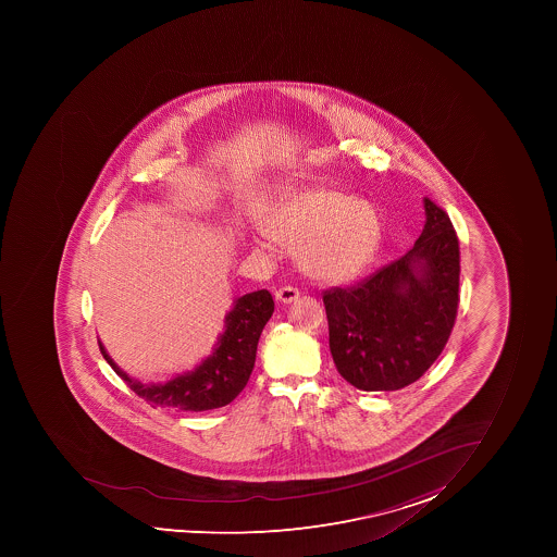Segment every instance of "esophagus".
Returning a JSON list of instances; mask_svg holds the SVG:
<instances>
[{
    "label": "esophagus",
    "instance_id": "1",
    "mask_svg": "<svg viewBox=\"0 0 557 557\" xmlns=\"http://www.w3.org/2000/svg\"><path fill=\"white\" fill-rule=\"evenodd\" d=\"M275 298H277V301H282V304H293V301L299 298V290L294 287H283L275 293Z\"/></svg>",
    "mask_w": 557,
    "mask_h": 557
}]
</instances>
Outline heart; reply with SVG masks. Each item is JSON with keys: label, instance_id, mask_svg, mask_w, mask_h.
Returning a JSON list of instances; mask_svg holds the SVG:
<instances>
[{"label": "heart", "instance_id": "obj_1", "mask_svg": "<svg viewBox=\"0 0 557 557\" xmlns=\"http://www.w3.org/2000/svg\"><path fill=\"white\" fill-rule=\"evenodd\" d=\"M269 228L282 242L299 243L305 272L325 283L350 282L363 274L383 239L374 205L329 187L287 194L272 210Z\"/></svg>", "mask_w": 557, "mask_h": 557}]
</instances>
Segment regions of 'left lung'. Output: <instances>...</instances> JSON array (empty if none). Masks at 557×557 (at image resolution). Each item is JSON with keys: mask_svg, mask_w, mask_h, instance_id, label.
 Wrapping results in <instances>:
<instances>
[{"mask_svg": "<svg viewBox=\"0 0 557 557\" xmlns=\"http://www.w3.org/2000/svg\"><path fill=\"white\" fill-rule=\"evenodd\" d=\"M423 232L403 258L323 296L337 372L359 391H399L440 358L459 304V242L450 218L423 199Z\"/></svg>", "mask_w": 557, "mask_h": 557, "instance_id": "left-lung-1", "label": "left lung"}]
</instances>
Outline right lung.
Masks as SVG:
<instances>
[{
	"mask_svg": "<svg viewBox=\"0 0 557 557\" xmlns=\"http://www.w3.org/2000/svg\"><path fill=\"white\" fill-rule=\"evenodd\" d=\"M272 312L274 299L269 290H258L237 298L231 312L225 315V331L218 337L209 358H205L190 372H183L158 385H145L131 377L114 363L103 343H98L107 363L131 386V391L144 397L152 407L205 412L225 407L245 388L256 363L259 336Z\"/></svg>",
	"mask_w": 557,
	"mask_h": 557,
	"instance_id": "right-lung-1",
	"label": "right lung"
}]
</instances>
